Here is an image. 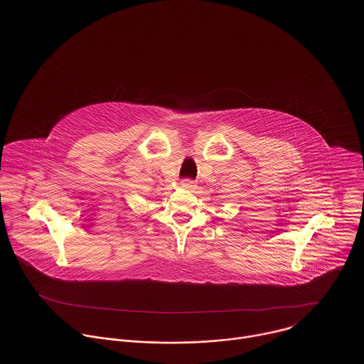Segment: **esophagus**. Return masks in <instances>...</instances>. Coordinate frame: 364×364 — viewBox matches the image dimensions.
Instances as JSON below:
<instances>
[{
	"mask_svg": "<svg viewBox=\"0 0 364 364\" xmlns=\"http://www.w3.org/2000/svg\"><path fill=\"white\" fill-rule=\"evenodd\" d=\"M181 187L183 188H186V190L192 191L195 190V181L193 180H190V178H184L183 181H181Z\"/></svg>",
	"mask_w": 364,
	"mask_h": 364,
	"instance_id": "esophagus-1",
	"label": "esophagus"
}]
</instances>
